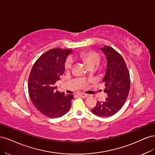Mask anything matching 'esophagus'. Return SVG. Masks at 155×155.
Wrapping results in <instances>:
<instances>
[{
    "label": "esophagus",
    "mask_w": 155,
    "mask_h": 155,
    "mask_svg": "<svg viewBox=\"0 0 155 155\" xmlns=\"http://www.w3.org/2000/svg\"><path fill=\"white\" fill-rule=\"evenodd\" d=\"M78 95L79 96L81 97H87V95L86 94H84V93H78Z\"/></svg>",
    "instance_id": "1"
}]
</instances>
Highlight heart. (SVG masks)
<instances>
[{
  "label": "heart",
  "mask_w": 155,
  "mask_h": 155,
  "mask_svg": "<svg viewBox=\"0 0 155 155\" xmlns=\"http://www.w3.org/2000/svg\"><path fill=\"white\" fill-rule=\"evenodd\" d=\"M78 59L81 61L88 67L92 68L98 67V64L101 61V55L97 51L94 50H84L79 52L77 55ZM73 61L70 58H68L64 62V68L65 70H70L72 67Z\"/></svg>",
  "instance_id": "obj_1"
}]
</instances>
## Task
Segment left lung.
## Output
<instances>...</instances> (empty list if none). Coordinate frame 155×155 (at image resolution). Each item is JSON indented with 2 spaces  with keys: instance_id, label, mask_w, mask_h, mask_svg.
<instances>
[{
  "instance_id": "8db88e82",
  "label": "left lung",
  "mask_w": 155,
  "mask_h": 155,
  "mask_svg": "<svg viewBox=\"0 0 155 155\" xmlns=\"http://www.w3.org/2000/svg\"><path fill=\"white\" fill-rule=\"evenodd\" d=\"M101 50L107 60V68L102 83L108 97L105 101H97L91 109L93 114L100 117L115 114L123 107L129 95L130 80L129 70L124 58L114 48L107 46Z\"/></svg>"
}]
</instances>
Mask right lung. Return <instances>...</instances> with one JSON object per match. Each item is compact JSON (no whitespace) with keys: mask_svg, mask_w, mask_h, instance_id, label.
I'll return each mask as SVG.
<instances>
[{"mask_svg":"<svg viewBox=\"0 0 155 155\" xmlns=\"http://www.w3.org/2000/svg\"><path fill=\"white\" fill-rule=\"evenodd\" d=\"M70 50L54 48L42 54L33 66L28 78V93L32 104L50 118L61 117L71 107L72 94L55 91V83L64 72V62Z\"/></svg>","mask_w":155,"mask_h":155,"instance_id":"obj_1","label":"right lung"}]
</instances>
